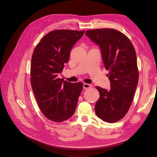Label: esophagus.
Instances as JSON below:
<instances>
[{
	"instance_id": "obj_1",
	"label": "esophagus",
	"mask_w": 157,
	"mask_h": 157,
	"mask_svg": "<svg viewBox=\"0 0 157 157\" xmlns=\"http://www.w3.org/2000/svg\"><path fill=\"white\" fill-rule=\"evenodd\" d=\"M92 86L91 85H90V84H88V83H84V84H83V88L85 89V90L92 88Z\"/></svg>"
}]
</instances>
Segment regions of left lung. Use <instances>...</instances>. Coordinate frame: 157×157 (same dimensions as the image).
Segmentation results:
<instances>
[{
	"label": "left lung",
	"mask_w": 157,
	"mask_h": 157,
	"mask_svg": "<svg viewBox=\"0 0 157 157\" xmlns=\"http://www.w3.org/2000/svg\"><path fill=\"white\" fill-rule=\"evenodd\" d=\"M85 34L99 46L111 83L109 90L96 86L100 98L95 105V113L104 121L117 122L128 111L138 83L134 47L125 35L115 29L90 30Z\"/></svg>",
	"instance_id": "obj_1"
}]
</instances>
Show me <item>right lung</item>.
Masks as SVG:
<instances>
[{
	"mask_svg": "<svg viewBox=\"0 0 157 157\" xmlns=\"http://www.w3.org/2000/svg\"><path fill=\"white\" fill-rule=\"evenodd\" d=\"M85 30H56L49 32L36 47L30 67L33 92L40 111L49 120L61 122L75 112L83 84L59 78L69 62L73 46Z\"/></svg>",
	"mask_w": 157,
	"mask_h": 157,
	"instance_id": "right-lung-1",
	"label": "right lung"
}]
</instances>
